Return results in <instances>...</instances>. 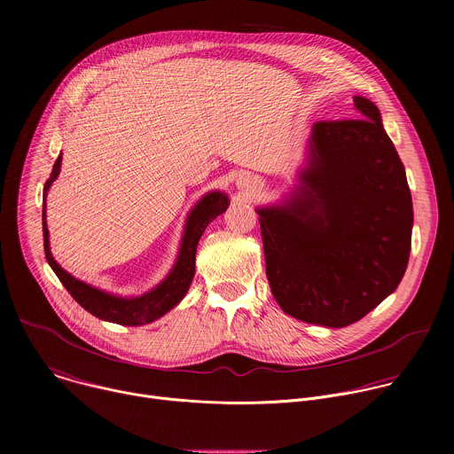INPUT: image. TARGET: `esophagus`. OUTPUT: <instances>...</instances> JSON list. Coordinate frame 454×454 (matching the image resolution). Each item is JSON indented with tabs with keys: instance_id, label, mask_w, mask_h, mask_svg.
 <instances>
[{
	"instance_id": "esophagus-1",
	"label": "esophagus",
	"mask_w": 454,
	"mask_h": 454,
	"mask_svg": "<svg viewBox=\"0 0 454 454\" xmlns=\"http://www.w3.org/2000/svg\"><path fill=\"white\" fill-rule=\"evenodd\" d=\"M254 181H253V177L251 176H242L240 179H239V186L240 188H247V186H251Z\"/></svg>"
}]
</instances>
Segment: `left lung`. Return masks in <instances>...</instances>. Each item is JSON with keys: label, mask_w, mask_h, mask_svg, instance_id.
<instances>
[{"label": "left lung", "mask_w": 454, "mask_h": 454, "mask_svg": "<svg viewBox=\"0 0 454 454\" xmlns=\"http://www.w3.org/2000/svg\"><path fill=\"white\" fill-rule=\"evenodd\" d=\"M354 106L359 118L314 123L296 196L258 210L275 300L296 319L334 329L397 289L411 249L404 165L373 102L354 97Z\"/></svg>", "instance_id": "8db88e82"}]
</instances>
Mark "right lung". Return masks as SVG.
Masks as SVG:
<instances>
[{
  "label": "right lung",
  "instance_id": "obj_1",
  "mask_svg": "<svg viewBox=\"0 0 454 454\" xmlns=\"http://www.w3.org/2000/svg\"><path fill=\"white\" fill-rule=\"evenodd\" d=\"M60 170V156L55 160L51 174L48 181L44 183L43 190V237H44V254L50 268L59 277L62 286L74 296V300L84 307L93 316L118 323V325H129L137 327L144 325V323H151L158 317H161L165 312H168L172 307H176L183 296L186 294L190 282L196 273V249L201 235L205 233L207 226L223 212L228 208V198L221 192H212L205 196L196 208H193L188 215L181 249L177 262L170 275L151 293L140 296V298H118L113 294H107L104 291H98L72 275L64 271L50 253V242H48V228H46V217H44V200L50 184L55 181Z\"/></svg>",
  "mask_w": 454,
  "mask_h": 454
}]
</instances>
